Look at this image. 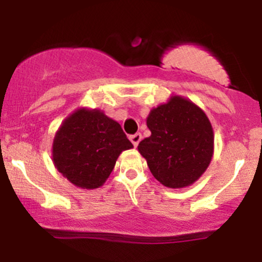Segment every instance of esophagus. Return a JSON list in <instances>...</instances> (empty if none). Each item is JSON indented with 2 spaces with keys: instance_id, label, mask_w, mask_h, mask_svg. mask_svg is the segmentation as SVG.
Returning a JSON list of instances; mask_svg holds the SVG:
<instances>
[{
  "instance_id": "1",
  "label": "esophagus",
  "mask_w": 262,
  "mask_h": 262,
  "mask_svg": "<svg viewBox=\"0 0 262 262\" xmlns=\"http://www.w3.org/2000/svg\"><path fill=\"white\" fill-rule=\"evenodd\" d=\"M141 138H143V137H141L140 133H135L133 135H130V137H129V139H130L132 143H133L134 146H138V144L140 143Z\"/></svg>"
}]
</instances>
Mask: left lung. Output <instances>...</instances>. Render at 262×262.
Masks as SVG:
<instances>
[{
	"mask_svg": "<svg viewBox=\"0 0 262 262\" xmlns=\"http://www.w3.org/2000/svg\"><path fill=\"white\" fill-rule=\"evenodd\" d=\"M146 125L151 135L140 141L138 150L152 176L170 188L197 181L209 166L214 145L206 113L187 98L172 96L150 111Z\"/></svg>",
	"mask_w": 262,
	"mask_h": 262,
	"instance_id": "8db88e82",
	"label": "left lung"
}]
</instances>
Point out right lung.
Returning <instances> with one entry per match:
<instances>
[{
    "label": "right lung",
    "instance_id": "right-lung-1",
    "mask_svg": "<svg viewBox=\"0 0 262 262\" xmlns=\"http://www.w3.org/2000/svg\"><path fill=\"white\" fill-rule=\"evenodd\" d=\"M132 148L118 122L100 110L80 108L56 132L53 161L75 186L93 189L106 182L123 150Z\"/></svg>",
    "mask_w": 262,
    "mask_h": 262
}]
</instances>
